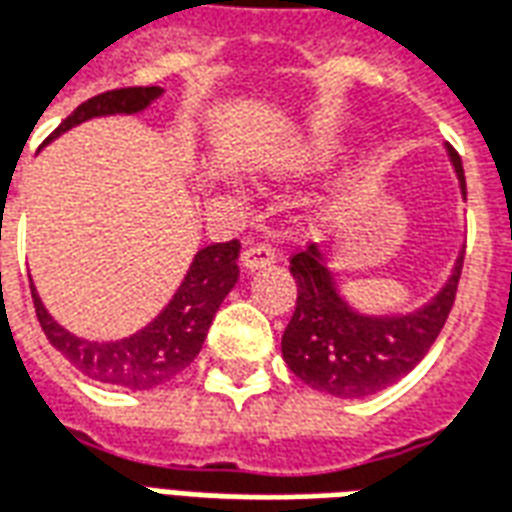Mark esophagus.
<instances>
[{
  "label": "esophagus",
  "mask_w": 512,
  "mask_h": 512,
  "mask_svg": "<svg viewBox=\"0 0 512 512\" xmlns=\"http://www.w3.org/2000/svg\"><path fill=\"white\" fill-rule=\"evenodd\" d=\"M274 263V249L268 244H255L246 249L244 255H241V266L244 271H260V268H266Z\"/></svg>",
  "instance_id": "1"
}]
</instances>
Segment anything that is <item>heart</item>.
<instances>
[{"instance_id":"b5f03b06","label":"heart","mask_w":512,"mask_h":512,"mask_svg":"<svg viewBox=\"0 0 512 512\" xmlns=\"http://www.w3.org/2000/svg\"><path fill=\"white\" fill-rule=\"evenodd\" d=\"M334 150H337V145L329 136H312V139H304V142H293L290 147H282L274 156L271 169L279 172V175H307L312 169L323 167L334 156Z\"/></svg>"}]
</instances>
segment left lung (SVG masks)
<instances>
[{"label": "left lung", "mask_w": 512, "mask_h": 512, "mask_svg": "<svg viewBox=\"0 0 512 512\" xmlns=\"http://www.w3.org/2000/svg\"><path fill=\"white\" fill-rule=\"evenodd\" d=\"M447 147L458 189L466 200V178L458 153ZM463 249L425 304L408 312H362L345 299L332 268V249L312 244L293 255L296 310L282 334V359L304 384L332 397H367L392 386L428 354L452 310L463 268Z\"/></svg>", "instance_id": "obj_1"}]
</instances>
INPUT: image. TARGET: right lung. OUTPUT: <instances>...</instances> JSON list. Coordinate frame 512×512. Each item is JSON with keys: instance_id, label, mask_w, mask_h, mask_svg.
Returning a JSON list of instances; mask_svg holds the SVG:
<instances>
[{"instance_id": "right-lung-1", "label": "right lung", "mask_w": 512, "mask_h": 512, "mask_svg": "<svg viewBox=\"0 0 512 512\" xmlns=\"http://www.w3.org/2000/svg\"><path fill=\"white\" fill-rule=\"evenodd\" d=\"M161 95H164V87H126V90L95 95L82 106H76L73 115L65 117L60 128L43 145H49L57 136L82 126L93 117L139 115ZM238 249H241L238 241L211 244L200 249L191 260L178 290L167 301V307L139 332L120 337V340L101 343V340H84V337L71 334L51 318L49 310L40 301L38 290L32 285V301H35L38 321L49 337V343L79 373L95 378L101 384L117 386V389L145 392L153 386L167 384L169 378L186 370L194 362V356L200 354L213 315L219 312L227 293L238 282V266H235Z\"/></svg>"}]
</instances>
